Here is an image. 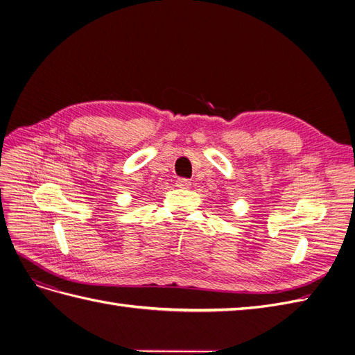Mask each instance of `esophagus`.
I'll list each match as a JSON object with an SVG mask.
<instances>
[{"mask_svg":"<svg viewBox=\"0 0 355 355\" xmlns=\"http://www.w3.org/2000/svg\"><path fill=\"white\" fill-rule=\"evenodd\" d=\"M176 187H178V188H182V189H187V188L191 187V182H189V179L179 178V179L176 180Z\"/></svg>","mask_w":355,"mask_h":355,"instance_id":"esophagus-1","label":"esophagus"}]
</instances>
